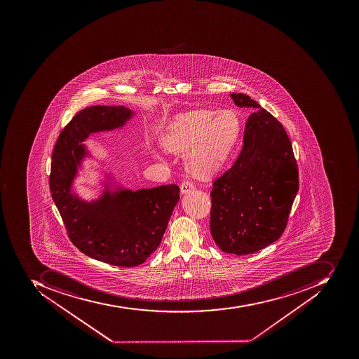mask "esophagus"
Instances as JSON below:
<instances>
[{
	"label": "esophagus",
	"instance_id": "34e87169",
	"mask_svg": "<svg viewBox=\"0 0 359 359\" xmlns=\"http://www.w3.org/2000/svg\"><path fill=\"white\" fill-rule=\"evenodd\" d=\"M196 187H194V183L190 182V181H184V182L181 184V194H187L191 191L194 190Z\"/></svg>",
	"mask_w": 359,
	"mask_h": 359
}]
</instances>
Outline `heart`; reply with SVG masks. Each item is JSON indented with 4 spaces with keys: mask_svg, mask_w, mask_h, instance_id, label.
Here are the masks:
<instances>
[{
    "mask_svg": "<svg viewBox=\"0 0 359 359\" xmlns=\"http://www.w3.org/2000/svg\"><path fill=\"white\" fill-rule=\"evenodd\" d=\"M241 122L229 109H194L182 113L165 128L161 146L151 150L158 161L165 159V150L186 155L189 172L198 179L214 176L226 161L238 136Z\"/></svg>",
    "mask_w": 359,
    "mask_h": 359,
    "instance_id": "1",
    "label": "heart"
}]
</instances>
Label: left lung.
I'll use <instances>...</instances> for the list:
<instances>
[{"mask_svg":"<svg viewBox=\"0 0 359 359\" xmlns=\"http://www.w3.org/2000/svg\"><path fill=\"white\" fill-rule=\"evenodd\" d=\"M231 97L254 113L245 125L236 161L214 181L210 229L219 250L242 256L283 235L298 194L299 172L283 124L248 95Z\"/></svg>","mask_w":359,"mask_h":359,"instance_id":"left-lung-1","label":"left lung"}]
</instances>
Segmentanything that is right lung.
Instances as JSON below:
<instances>
[{
	"instance_id": "add662e5",
	"label": "right lung",
	"mask_w": 359,
	"mask_h": 359,
	"mask_svg": "<svg viewBox=\"0 0 359 359\" xmlns=\"http://www.w3.org/2000/svg\"><path fill=\"white\" fill-rule=\"evenodd\" d=\"M135 112L95 105L80 111L60 133L49 177L51 196L69 238L93 259L121 267L145 262L161 244L178 203L177 184L133 191L105 173L99 198L87 201L74 188L82 163L92 155L82 142L97 133L122 128Z\"/></svg>"
}]
</instances>
